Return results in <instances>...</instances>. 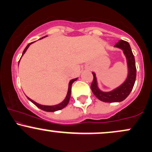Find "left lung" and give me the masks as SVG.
Instances as JSON below:
<instances>
[{
	"label": "left lung",
	"instance_id": "left-lung-1",
	"mask_svg": "<svg viewBox=\"0 0 152 152\" xmlns=\"http://www.w3.org/2000/svg\"><path fill=\"white\" fill-rule=\"evenodd\" d=\"M115 46L121 48L124 50V53L126 56L127 64L129 66V76L126 81L117 88L114 89L111 92L101 91L97 87L96 78L94 73H92L94 76V79L91 84V88L94 95L97 99L104 102L113 103V102H120L124 100L129 95L133 88L134 83L136 81L137 76V69H136L135 59L132 50L131 49L129 43L126 41L120 40L115 45Z\"/></svg>",
	"mask_w": 152,
	"mask_h": 152
}]
</instances>
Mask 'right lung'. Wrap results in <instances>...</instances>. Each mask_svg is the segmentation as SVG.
Here are the masks:
<instances>
[{"mask_svg": "<svg viewBox=\"0 0 152 152\" xmlns=\"http://www.w3.org/2000/svg\"><path fill=\"white\" fill-rule=\"evenodd\" d=\"M33 42H31L29 43V44H28V46L26 47V48L24 49L23 52V54L22 56L23 55L24 53H25V52L26 51V50H27V48H28L29 46ZM18 64H19V62H18ZM77 79V78H74V79H72L71 80L70 82H69V91H68V94H67V96H66L65 100L62 103H61V104H58V105H56V106H43V105H41V104H37L36 102H35L34 101L31 100V99H29L28 97V99H29V100L31 101V102L33 103V104H35L36 106H37L38 108H39V109H41V110H43V111H49V112H53V111H58V110H61L62 109H64V107H66V106H67V104H69V100H70V97H71V85H72V83H74V82L76 81V80Z\"/></svg>", "mask_w": 152, "mask_h": 152, "instance_id": "1", "label": "right lung"}]
</instances>
